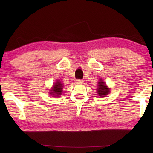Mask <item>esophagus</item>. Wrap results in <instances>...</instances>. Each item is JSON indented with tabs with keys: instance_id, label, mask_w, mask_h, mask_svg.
Segmentation results:
<instances>
[{
	"instance_id": "obj_1",
	"label": "esophagus",
	"mask_w": 153,
	"mask_h": 153,
	"mask_svg": "<svg viewBox=\"0 0 153 153\" xmlns=\"http://www.w3.org/2000/svg\"><path fill=\"white\" fill-rule=\"evenodd\" d=\"M84 82V81H83L82 79H76V83L77 84H82V83Z\"/></svg>"
}]
</instances>
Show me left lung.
Segmentation results:
<instances>
[{
	"instance_id": "8db88e82",
	"label": "left lung",
	"mask_w": 153,
	"mask_h": 153,
	"mask_svg": "<svg viewBox=\"0 0 153 153\" xmlns=\"http://www.w3.org/2000/svg\"><path fill=\"white\" fill-rule=\"evenodd\" d=\"M109 92V89L108 88L107 86H106V84H105V82H102V79L100 80L98 82V88H97V93L99 94L100 97H103L107 95Z\"/></svg>"
}]
</instances>
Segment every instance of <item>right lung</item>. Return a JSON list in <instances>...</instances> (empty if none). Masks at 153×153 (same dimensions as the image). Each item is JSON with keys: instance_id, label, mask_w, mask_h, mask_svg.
I'll list each match as a JSON object with an SVG mask.
<instances>
[{"instance_id": "right-lung-1", "label": "right lung", "mask_w": 153, "mask_h": 153, "mask_svg": "<svg viewBox=\"0 0 153 153\" xmlns=\"http://www.w3.org/2000/svg\"><path fill=\"white\" fill-rule=\"evenodd\" d=\"M63 85L61 84V82L57 81L54 84L53 90H51L50 94L53 95V97H58L59 95H61L62 92V89H63Z\"/></svg>"}]
</instances>
